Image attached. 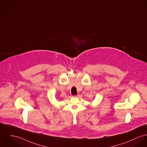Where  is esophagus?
Segmentation results:
<instances>
[{
    "instance_id": "1",
    "label": "esophagus",
    "mask_w": 147,
    "mask_h": 147,
    "mask_svg": "<svg viewBox=\"0 0 147 147\" xmlns=\"http://www.w3.org/2000/svg\"><path fill=\"white\" fill-rule=\"evenodd\" d=\"M79 96H80V95H79V94H78V95H74V96H73V97H76V98H78V97H79Z\"/></svg>"
}]
</instances>
